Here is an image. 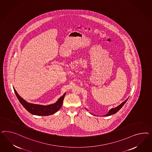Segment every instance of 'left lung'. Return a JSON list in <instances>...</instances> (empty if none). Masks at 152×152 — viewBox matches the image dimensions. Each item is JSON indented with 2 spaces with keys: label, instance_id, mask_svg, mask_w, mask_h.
Masks as SVG:
<instances>
[{
  "label": "left lung",
  "instance_id": "obj_1",
  "mask_svg": "<svg viewBox=\"0 0 152 152\" xmlns=\"http://www.w3.org/2000/svg\"><path fill=\"white\" fill-rule=\"evenodd\" d=\"M128 100V99H126L125 101H124L123 102H122L120 105H119V106L116 107L115 108H113V109H111L110 111H109V113L105 115V116H109V115H113V114H114L115 113H116L120 109L123 107V106L125 104V102H126V101Z\"/></svg>",
  "mask_w": 152,
  "mask_h": 152
}]
</instances>
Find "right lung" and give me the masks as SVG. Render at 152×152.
Segmentation results:
<instances>
[{
  "mask_svg": "<svg viewBox=\"0 0 152 152\" xmlns=\"http://www.w3.org/2000/svg\"><path fill=\"white\" fill-rule=\"evenodd\" d=\"M14 88V92L17 97L19 101L23 107L27 110L33 115H40V116H48L55 114L57 111L60 109L63 104V100L64 99L65 94L61 97L56 103L49 105H41L37 104H33L28 103L25 101L18 94L16 90Z\"/></svg>",
  "mask_w": 152,
  "mask_h": 152,
  "instance_id": "add662e5",
  "label": "right lung"
}]
</instances>
